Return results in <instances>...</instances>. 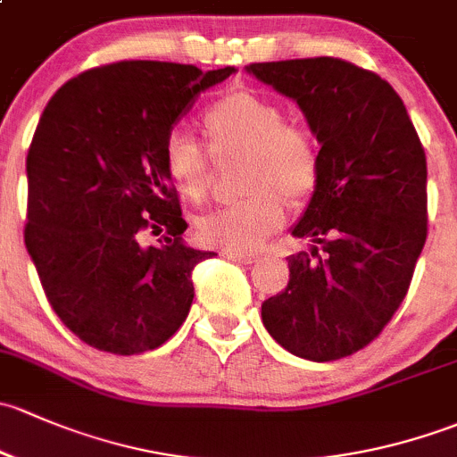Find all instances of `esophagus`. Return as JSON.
<instances>
[{"label": "esophagus", "mask_w": 457, "mask_h": 457, "mask_svg": "<svg viewBox=\"0 0 457 457\" xmlns=\"http://www.w3.org/2000/svg\"><path fill=\"white\" fill-rule=\"evenodd\" d=\"M227 257L237 263H244V266H251V263L257 262L255 255H246V253H227Z\"/></svg>", "instance_id": "1"}]
</instances>
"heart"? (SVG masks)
Wrapping results in <instances>:
<instances>
[{"mask_svg": "<svg viewBox=\"0 0 457 457\" xmlns=\"http://www.w3.org/2000/svg\"><path fill=\"white\" fill-rule=\"evenodd\" d=\"M215 156L244 152L242 200L202 215L195 235L202 244L227 253H253L286 220V196L301 204L314 194L321 156L312 134L286 123L279 103L253 89H235L202 116ZM162 167L178 194L202 202L211 187V154L191 134L173 129L162 145Z\"/></svg>", "mask_w": 457, "mask_h": 457, "instance_id": "obj_1", "label": "heart"}]
</instances>
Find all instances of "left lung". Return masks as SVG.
Segmentation results:
<instances>
[{"label":"left lung","mask_w":457,"mask_h":457,"mask_svg":"<svg viewBox=\"0 0 457 457\" xmlns=\"http://www.w3.org/2000/svg\"><path fill=\"white\" fill-rule=\"evenodd\" d=\"M293 98L317 136L321 173L293 227L312 248L262 303L268 334L301 359L337 361L370 345L403 303L427 239V158L403 98L334 56L251 63Z\"/></svg>","instance_id":"obj_1"}]
</instances>
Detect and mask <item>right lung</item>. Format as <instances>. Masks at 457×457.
<instances>
[{"mask_svg":"<svg viewBox=\"0 0 457 457\" xmlns=\"http://www.w3.org/2000/svg\"><path fill=\"white\" fill-rule=\"evenodd\" d=\"M235 68L119 61L56 89L26 158L28 255L56 317L87 345L131 356L178 332L194 301L162 145L197 94ZM149 234L160 245H147Z\"/></svg>","mask_w":457,"mask_h":457,"instance_id":"right-lung-1","label":"right lung"}]
</instances>
